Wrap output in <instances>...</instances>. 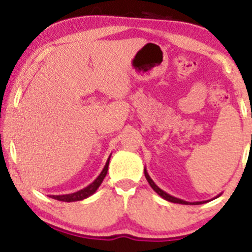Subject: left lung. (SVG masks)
Returning <instances> with one entry per match:
<instances>
[{"instance_id":"obj_1","label":"left lung","mask_w":252,"mask_h":252,"mask_svg":"<svg viewBox=\"0 0 252 252\" xmlns=\"http://www.w3.org/2000/svg\"><path fill=\"white\" fill-rule=\"evenodd\" d=\"M144 173H145V177H146L147 182H149L150 187H151L152 189H154L155 191H156L157 194H158L159 196L162 197V199L167 200V201H169V202H174V204H182V205H201V204H205V202L210 201V200H207V201L188 202V201H184V200H182V199H178V197H174V196H172V195L167 194L166 191H163V190H162V189H159V188L157 187L156 184H155V182H154V180L151 179V177H150L149 173H147V171H146V167H145V169H144ZM220 195H218V196H220ZM218 196H216V197H218Z\"/></svg>"}]
</instances>
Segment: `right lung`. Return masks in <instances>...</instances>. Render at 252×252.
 <instances>
[{"label": "right lung", "instance_id": "obj_1", "mask_svg": "<svg viewBox=\"0 0 252 252\" xmlns=\"http://www.w3.org/2000/svg\"><path fill=\"white\" fill-rule=\"evenodd\" d=\"M110 158L111 156L108 157L107 162H106L105 167H103L102 172H101L100 175H98L97 178H96L95 180H94L91 184H89L88 187L84 188V189L79 190V191H75L73 192V194H65V195H50V197H52V199L55 200H58V201H64V202H74V201H80V200H84L86 199V197L91 196V195L94 194V192L96 191V190L98 189V187L101 185V183L103 182V179H105L106 174H107V171H108V164H110Z\"/></svg>", "mask_w": 252, "mask_h": 252}]
</instances>
